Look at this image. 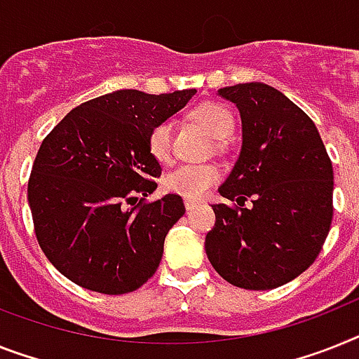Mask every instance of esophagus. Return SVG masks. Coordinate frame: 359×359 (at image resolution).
<instances>
[{
	"label": "esophagus",
	"mask_w": 359,
	"mask_h": 359,
	"mask_svg": "<svg viewBox=\"0 0 359 359\" xmlns=\"http://www.w3.org/2000/svg\"><path fill=\"white\" fill-rule=\"evenodd\" d=\"M198 205V201L196 200H185V209L187 211H192L194 207Z\"/></svg>",
	"instance_id": "obj_1"
}]
</instances>
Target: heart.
Instances as JSON below:
<instances>
[{
	"label": "heart",
	"instance_id": "heart-1",
	"mask_svg": "<svg viewBox=\"0 0 359 359\" xmlns=\"http://www.w3.org/2000/svg\"><path fill=\"white\" fill-rule=\"evenodd\" d=\"M191 117L216 139L226 137L235 126V117L231 114V109L215 100H207V102L198 104L191 111ZM148 150L158 161H170L172 158V126L168 121H161L150 130ZM220 177L222 168L216 163H187V165H180L170 170L163 180V185L167 191L180 194L187 200H198Z\"/></svg>",
	"mask_w": 359,
	"mask_h": 359
}]
</instances>
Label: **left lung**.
<instances>
[{
  "mask_svg": "<svg viewBox=\"0 0 359 359\" xmlns=\"http://www.w3.org/2000/svg\"><path fill=\"white\" fill-rule=\"evenodd\" d=\"M242 117V150L218 189L205 253L220 277L271 290L313 264L332 224L334 170L313 121L262 82L222 88ZM248 205L245 206V203Z\"/></svg>",
  "mask_w": 359,
  "mask_h": 359,
  "instance_id": "obj_1",
  "label": "left lung"
}]
</instances>
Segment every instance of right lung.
Masks as SVG:
<instances>
[{
  "mask_svg": "<svg viewBox=\"0 0 359 359\" xmlns=\"http://www.w3.org/2000/svg\"><path fill=\"white\" fill-rule=\"evenodd\" d=\"M196 90H119L76 106L41 141L27 196L41 251L64 277L121 295L158 269L182 196L147 201L161 176L148 133Z\"/></svg>",
  "mask_w": 359,
  "mask_h": 359,
  "instance_id": "add662e5",
  "label": "right lung"
}]
</instances>
